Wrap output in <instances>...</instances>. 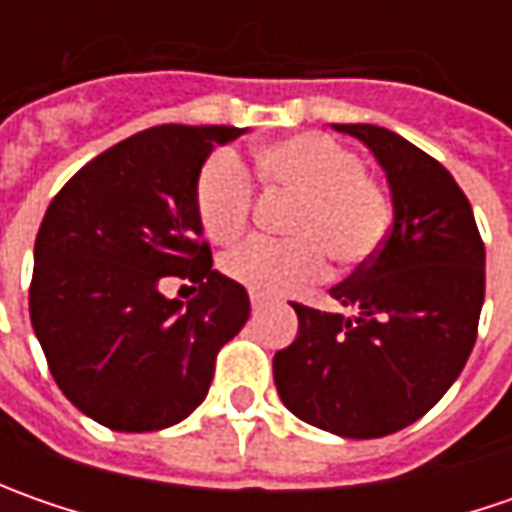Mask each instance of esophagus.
<instances>
[{
  "label": "esophagus",
  "mask_w": 512,
  "mask_h": 512,
  "mask_svg": "<svg viewBox=\"0 0 512 512\" xmlns=\"http://www.w3.org/2000/svg\"><path fill=\"white\" fill-rule=\"evenodd\" d=\"M250 307H253V310H262V307H265V299H262L259 293H250Z\"/></svg>",
  "instance_id": "34e87169"
}]
</instances>
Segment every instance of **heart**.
Wrapping results in <instances>:
<instances>
[{"mask_svg":"<svg viewBox=\"0 0 512 512\" xmlns=\"http://www.w3.org/2000/svg\"><path fill=\"white\" fill-rule=\"evenodd\" d=\"M267 190L296 199L285 219L290 242L247 239L227 250L222 267L253 293L279 296L322 276L325 257L362 265L382 245L390 205L362 156L327 133H296L253 153ZM196 216L213 242H233L250 222L256 190L245 162L216 150L196 179Z\"/></svg>","mask_w":512,"mask_h":512,"instance_id":"obj_1","label":"heart"}]
</instances>
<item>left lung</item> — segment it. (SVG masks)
Listing matches in <instances>:
<instances>
[{
    "label": "left lung",
    "instance_id": "left-lung-1",
    "mask_svg": "<svg viewBox=\"0 0 512 512\" xmlns=\"http://www.w3.org/2000/svg\"><path fill=\"white\" fill-rule=\"evenodd\" d=\"M356 136L387 173L393 227L330 296L353 316L293 302L299 336L273 356L285 407L344 439H379L424 413L459 379L484 302V242L442 162L376 125Z\"/></svg>",
    "mask_w": 512,
    "mask_h": 512
}]
</instances>
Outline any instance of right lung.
I'll return each mask as SVG.
<instances>
[{
    "instance_id": "add662e5",
    "label": "right lung",
    "mask_w": 512,
    "mask_h": 512,
    "mask_svg": "<svg viewBox=\"0 0 512 512\" xmlns=\"http://www.w3.org/2000/svg\"><path fill=\"white\" fill-rule=\"evenodd\" d=\"M227 125H156L113 145L50 202L33 247L30 322L59 390L93 422L148 433L205 402L216 353L250 316L213 270L196 179ZM200 285L182 306L162 278Z\"/></svg>"
}]
</instances>
